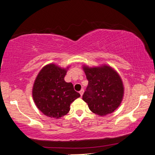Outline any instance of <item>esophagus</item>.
Listing matches in <instances>:
<instances>
[{
  "label": "esophagus",
  "mask_w": 155,
  "mask_h": 155,
  "mask_svg": "<svg viewBox=\"0 0 155 155\" xmlns=\"http://www.w3.org/2000/svg\"><path fill=\"white\" fill-rule=\"evenodd\" d=\"M80 95H81V96L83 95V94H84V89H81V90L80 91Z\"/></svg>",
  "instance_id": "34e87169"
}]
</instances>
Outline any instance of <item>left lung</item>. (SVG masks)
<instances>
[{
	"label": "left lung",
	"instance_id": "left-lung-1",
	"mask_svg": "<svg viewBox=\"0 0 155 155\" xmlns=\"http://www.w3.org/2000/svg\"><path fill=\"white\" fill-rule=\"evenodd\" d=\"M88 80V86L82 99L94 114L105 116L113 113L120 106L124 88L120 75L107 65L89 67L83 66Z\"/></svg>",
	"mask_w": 155,
	"mask_h": 155
}]
</instances>
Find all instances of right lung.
<instances>
[{
    "instance_id": "obj_1",
    "label": "right lung",
    "mask_w": 155,
    "mask_h": 155,
    "mask_svg": "<svg viewBox=\"0 0 155 155\" xmlns=\"http://www.w3.org/2000/svg\"><path fill=\"white\" fill-rule=\"evenodd\" d=\"M69 66L61 68L54 64L45 66L33 83L32 95L35 105L45 115L59 119L70 110L71 104L80 94L64 77Z\"/></svg>"
}]
</instances>
